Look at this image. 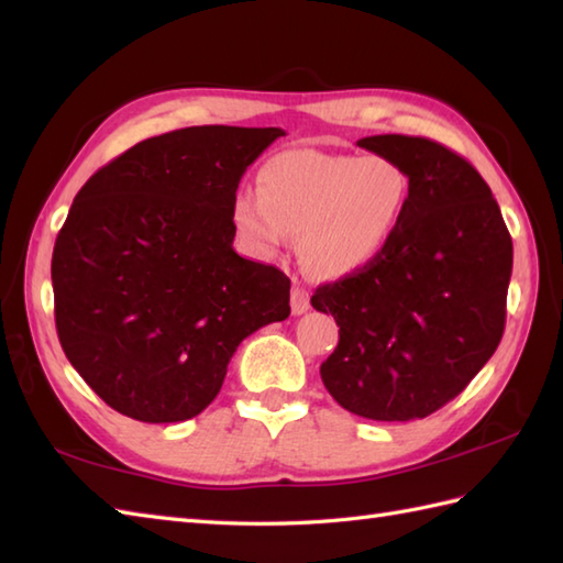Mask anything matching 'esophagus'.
Wrapping results in <instances>:
<instances>
[{
    "label": "esophagus",
    "instance_id": "esophagus-1",
    "mask_svg": "<svg viewBox=\"0 0 563 563\" xmlns=\"http://www.w3.org/2000/svg\"><path fill=\"white\" fill-rule=\"evenodd\" d=\"M308 308H311V298H308L306 286H301L294 279V289H291V311H294V316L306 313Z\"/></svg>",
    "mask_w": 563,
    "mask_h": 563
}]
</instances>
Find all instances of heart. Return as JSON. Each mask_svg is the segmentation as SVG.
I'll use <instances>...</instances> for the list:
<instances>
[{
	"mask_svg": "<svg viewBox=\"0 0 563 563\" xmlns=\"http://www.w3.org/2000/svg\"><path fill=\"white\" fill-rule=\"evenodd\" d=\"M410 181L384 155L286 151L260 169L257 191L240 189L231 221L243 247L274 257L289 235L318 277H347L384 255L404 221Z\"/></svg>",
	"mask_w": 563,
	"mask_h": 563,
	"instance_id": "obj_1",
	"label": "heart"
}]
</instances>
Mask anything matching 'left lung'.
<instances>
[{"label": "left lung", "instance_id": "obj_1", "mask_svg": "<svg viewBox=\"0 0 563 563\" xmlns=\"http://www.w3.org/2000/svg\"><path fill=\"white\" fill-rule=\"evenodd\" d=\"M357 145L396 159L410 194L384 255L311 298L340 325L320 378L354 416L406 422L462 394L496 352L512 240L484 177L450 147L396 133Z\"/></svg>", "mask_w": 563, "mask_h": 563}]
</instances>
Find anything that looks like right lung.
Masks as SVG:
<instances>
[{
    "mask_svg": "<svg viewBox=\"0 0 563 563\" xmlns=\"http://www.w3.org/2000/svg\"><path fill=\"white\" fill-rule=\"evenodd\" d=\"M282 129L191 125L133 145L77 191L53 250L65 357L104 404L181 422L211 404L291 282L233 250L240 177Z\"/></svg>",
    "mask_w": 563,
    "mask_h": 563,
    "instance_id": "obj_1",
    "label": "right lung"
}]
</instances>
